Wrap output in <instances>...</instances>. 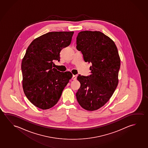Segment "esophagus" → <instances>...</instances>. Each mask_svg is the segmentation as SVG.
<instances>
[{"label": "esophagus", "instance_id": "obj_1", "mask_svg": "<svg viewBox=\"0 0 148 148\" xmlns=\"http://www.w3.org/2000/svg\"><path fill=\"white\" fill-rule=\"evenodd\" d=\"M77 75H73V77H72V79L73 80H75L77 79Z\"/></svg>", "mask_w": 148, "mask_h": 148}]
</instances>
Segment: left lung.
Listing matches in <instances>:
<instances>
[{
	"instance_id": "left-lung-1",
	"label": "left lung",
	"mask_w": 148,
	"mask_h": 148,
	"mask_svg": "<svg viewBox=\"0 0 148 148\" xmlns=\"http://www.w3.org/2000/svg\"><path fill=\"white\" fill-rule=\"evenodd\" d=\"M77 48L85 62H91V75H79L81 86L76 93L82 108L94 111L101 108L110 99L118 84L120 59L117 48L110 38L100 31H81L77 37Z\"/></svg>"
}]
</instances>
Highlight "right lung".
I'll list each match as a JSON object with an SVG mask.
<instances>
[{
	"mask_svg": "<svg viewBox=\"0 0 148 148\" xmlns=\"http://www.w3.org/2000/svg\"><path fill=\"white\" fill-rule=\"evenodd\" d=\"M74 32H50L36 38L29 46L21 62L24 92L34 106L42 110L56 104L73 74L53 68L60 53L71 44Z\"/></svg>",
	"mask_w": 148,
	"mask_h": 148,
	"instance_id": "obj_1",
	"label": "right lung"
}]
</instances>
